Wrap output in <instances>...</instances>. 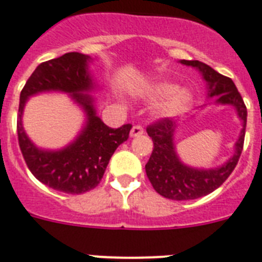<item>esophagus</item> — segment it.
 <instances>
[{"label": "esophagus", "instance_id": "1", "mask_svg": "<svg viewBox=\"0 0 262 262\" xmlns=\"http://www.w3.org/2000/svg\"><path fill=\"white\" fill-rule=\"evenodd\" d=\"M143 133H144L143 127H142V126H134L133 128H131L129 136H131V138H136V136H140Z\"/></svg>", "mask_w": 262, "mask_h": 262}]
</instances>
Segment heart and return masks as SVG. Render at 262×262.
Wrapping results in <instances>:
<instances>
[{
    "instance_id": "b5f03b06",
    "label": "heart",
    "mask_w": 262,
    "mask_h": 262,
    "mask_svg": "<svg viewBox=\"0 0 262 262\" xmlns=\"http://www.w3.org/2000/svg\"><path fill=\"white\" fill-rule=\"evenodd\" d=\"M142 96L152 100H161L155 107V115L159 118H177L185 114L194 101V95L189 88H179L171 80H158L144 85Z\"/></svg>"
}]
</instances>
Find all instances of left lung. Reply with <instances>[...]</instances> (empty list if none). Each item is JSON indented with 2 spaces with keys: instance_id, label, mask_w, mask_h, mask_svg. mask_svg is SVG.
I'll return each instance as SVG.
<instances>
[{
  "instance_id": "left-lung-1",
  "label": "left lung",
  "mask_w": 262,
  "mask_h": 262,
  "mask_svg": "<svg viewBox=\"0 0 262 262\" xmlns=\"http://www.w3.org/2000/svg\"><path fill=\"white\" fill-rule=\"evenodd\" d=\"M181 64L196 68L206 81L207 97L214 103L233 105L243 128L234 144V152L224 165L213 168H196L185 165L175 150L178 124L172 119H162L147 127V134L154 142V150L146 165V174L157 193L174 201L196 200L218 189L232 174L243 152L246 127V107L232 79L214 71L198 60H181ZM206 107V104L204 105Z\"/></svg>"
}]
</instances>
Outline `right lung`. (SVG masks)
Wrapping results in <instances>:
<instances>
[{
    "label": "right lung",
    "mask_w": 262,
    "mask_h": 262,
    "mask_svg": "<svg viewBox=\"0 0 262 262\" xmlns=\"http://www.w3.org/2000/svg\"><path fill=\"white\" fill-rule=\"evenodd\" d=\"M91 61L88 55L69 52L41 62L19 95L17 134L24 159L40 182L67 194H83L95 189L112 154L128 139L131 129V124L111 128L96 115L95 99L90 95L96 87L90 73ZM42 92L68 93L86 114V123L79 135L60 150L40 149L23 129L22 114L27 99Z\"/></svg>",
    "instance_id": "add662e5"
}]
</instances>
